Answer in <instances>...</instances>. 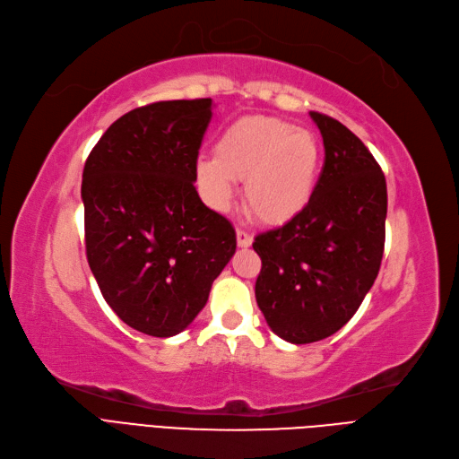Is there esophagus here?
I'll list each match as a JSON object with an SVG mask.
<instances>
[{"instance_id": "1", "label": "esophagus", "mask_w": 459, "mask_h": 459, "mask_svg": "<svg viewBox=\"0 0 459 459\" xmlns=\"http://www.w3.org/2000/svg\"><path fill=\"white\" fill-rule=\"evenodd\" d=\"M237 245L241 248H247L252 245V235L247 233L245 230H237Z\"/></svg>"}]
</instances>
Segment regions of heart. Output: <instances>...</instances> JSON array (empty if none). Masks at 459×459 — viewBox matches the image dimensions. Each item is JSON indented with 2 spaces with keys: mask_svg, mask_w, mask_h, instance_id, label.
<instances>
[{
  "mask_svg": "<svg viewBox=\"0 0 459 459\" xmlns=\"http://www.w3.org/2000/svg\"><path fill=\"white\" fill-rule=\"evenodd\" d=\"M321 146L313 133L279 117H245L220 136L214 157L197 163V182L214 209L226 211L233 180H245L247 207L265 224H287L313 199Z\"/></svg>",
  "mask_w": 459,
  "mask_h": 459,
  "instance_id": "1",
  "label": "heart"
}]
</instances>
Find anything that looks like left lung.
<instances>
[{
  "instance_id": "left-lung-1",
  "label": "left lung",
  "mask_w": 459,
  "mask_h": 459,
  "mask_svg": "<svg viewBox=\"0 0 459 459\" xmlns=\"http://www.w3.org/2000/svg\"><path fill=\"white\" fill-rule=\"evenodd\" d=\"M325 165L307 209L260 233L256 302L270 328L290 343L319 342L350 321L380 272L387 186L374 155L342 125L309 112Z\"/></svg>"
}]
</instances>
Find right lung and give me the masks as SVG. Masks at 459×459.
Listing matches in <instances>:
<instances>
[{"label":"right lung","mask_w":459,"mask_h":459,"mask_svg":"<svg viewBox=\"0 0 459 459\" xmlns=\"http://www.w3.org/2000/svg\"><path fill=\"white\" fill-rule=\"evenodd\" d=\"M211 117V99L131 109L85 161L89 267L108 306L142 334L182 332L235 255L230 220L211 211L194 186Z\"/></svg>","instance_id":"right-lung-1"}]
</instances>
